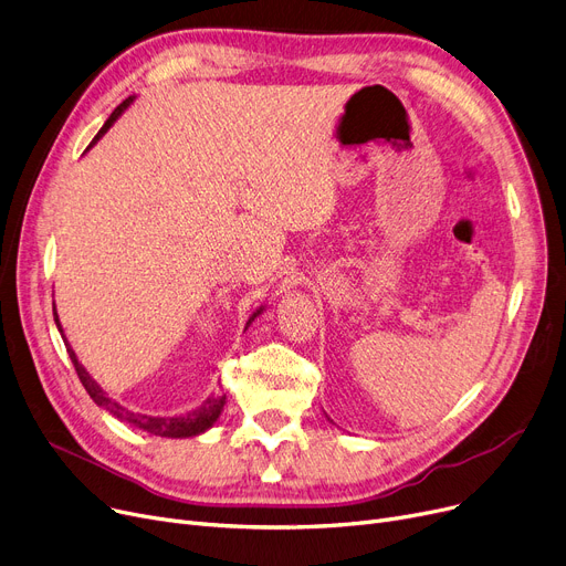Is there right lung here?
Masks as SVG:
<instances>
[{
    "instance_id": "right-lung-1",
    "label": "right lung",
    "mask_w": 566,
    "mask_h": 566,
    "mask_svg": "<svg viewBox=\"0 0 566 566\" xmlns=\"http://www.w3.org/2000/svg\"><path fill=\"white\" fill-rule=\"evenodd\" d=\"M133 101H136V96H128L124 103H119V105L115 107V113H113L111 117H107V122L101 126V130L96 133V138L92 140V145H90L87 149H92V147L105 136V133L111 130V126L124 115V111H126V107H128ZM262 311H264V306H260V308L249 317L247 327L251 325V322H253ZM52 313H55V325H57V329H60V334H62V338H64L66 353H69V357H71V361H73V366H75L77 378H80V382H83V387L87 389V394L92 396V400L96 402L98 408L107 410L113 417H117L119 421H124V423H128V426H133V428H138V430H145V433L158 436V438H196V436L205 433V430H209L213 423L219 421V417H221V412H223V406H226V396H209V398L202 402V406H198L196 410L186 412V415H177V417H151V415L126 410L124 406H119V402H117L115 398L107 396V394L101 389V385L87 373V368L77 361V357H75V353H73V347L69 345V340H66V336H64L62 322H60V315H57L55 306H52Z\"/></svg>"
}]
</instances>
